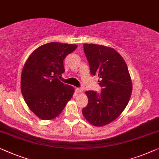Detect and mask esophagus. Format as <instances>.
<instances>
[{
    "label": "esophagus",
    "instance_id": "obj_1",
    "mask_svg": "<svg viewBox=\"0 0 159 159\" xmlns=\"http://www.w3.org/2000/svg\"><path fill=\"white\" fill-rule=\"evenodd\" d=\"M75 91H76L77 93H82L83 90L82 89H80V88H75Z\"/></svg>",
    "mask_w": 159,
    "mask_h": 159
}]
</instances>
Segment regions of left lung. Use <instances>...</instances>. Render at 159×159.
Instances as JSON below:
<instances>
[{
	"label": "left lung",
	"instance_id": "8db88e82",
	"mask_svg": "<svg viewBox=\"0 0 159 159\" xmlns=\"http://www.w3.org/2000/svg\"><path fill=\"white\" fill-rule=\"evenodd\" d=\"M91 73L98 75L101 91L86 92L89 103L83 108L85 118L95 126L110 124L126 107L132 81L126 63L115 49L97 44H84Z\"/></svg>",
	"mask_w": 159,
	"mask_h": 159
}]
</instances>
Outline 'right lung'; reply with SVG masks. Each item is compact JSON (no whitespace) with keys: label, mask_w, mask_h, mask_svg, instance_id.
I'll use <instances>...</instances> for the list:
<instances>
[{"label":"right lung","mask_w":159,"mask_h":159,"mask_svg":"<svg viewBox=\"0 0 159 159\" xmlns=\"http://www.w3.org/2000/svg\"><path fill=\"white\" fill-rule=\"evenodd\" d=\"M77 47L57 42L44 44L30 54L23 66L21 93L28 108L42 120L58 116L72 98L73 87L58 77L65 72L64 58Z\"/></svg>","instance_id":"add662e5"}]
</instances>
